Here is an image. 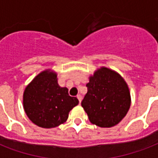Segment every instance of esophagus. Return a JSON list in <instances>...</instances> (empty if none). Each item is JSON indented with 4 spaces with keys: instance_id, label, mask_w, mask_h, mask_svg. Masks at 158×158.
<instances>
[{
    "instance_id": "esophagus-1",
    "label": "esophagus",
    "mask_w": 158,
    "mask_h": 158,
    "mask_svg": "<svg viewBox=\"0 0 158 158\" xmlns=\"http://www.w3.org/2000/svg\"><path fill=\"white\" fill-rule=\"evenodd\" d=\"M77 98H78V100H79V103L81 102V101H82V96H80V95H78V96H77Z\"/></svg>"
}]
</instances>
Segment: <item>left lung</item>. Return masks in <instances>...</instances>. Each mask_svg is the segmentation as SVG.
<instances>
[{
  "instance_id": "obj_1",
  "label": "left lung",
  "mask_w": 158,
  "mask_h": 158,
  "mask_svg": "<svg viewBox=\"0 0 158 158\" xmlns=\"http://www.w3.org/2000/svg\"><path fill=\"white\" fill-rule=\"evenodd\" d=\"M86 86L88 91L81 106L90 123L102 128H110L125 117L130 106V93L124 79L118 73L102 68L89 77Z\"/></svg>"
}]
</instances>
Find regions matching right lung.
I'll return each instance as SVG.
<instances>
[{
  "mask_svg": "<svg viewBox=\"0 0 158 158\" xmlns=\"http://www.w3.org/2000/svg\"><path fill=\"white\" fill-rule=\"evenodd\" d=\"M79 100L69 95V89L60 87L56 73L43 71L33 79L23 93V108L27 116L41 128H55L67 121L69 113Z\"/></svg>",
  "mask_w": 158,
  "mask_h": 158,
  "instance_id": "1",
  "label": "right lung"
}]
</instances>
